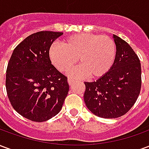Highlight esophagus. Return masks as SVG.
<instances>
[{"mask_svg": "<svg viewBox=\"0 0 149 149\" xmlns=\"http://www.w3.org/2000/svg\"><path fill=\"white\" fill-rule=\"evenodd\" d=\"M68 84H69L70 86H72V84H73V83L75 82V81H74V80H72V79H70V78H68Z\"/></svg>", "mask_w": 149, "mask_h": 149, "instance_id": "1", "label": "esophagus"}]
</instances>
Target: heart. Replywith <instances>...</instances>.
<instances>
[{
  "mask_svg": "<svg viewBox=\"0 0 149 149\" xmlns=\"http://www.w3.org/2000/svg\"><path fill=\"white\" fill-rule=\"evenodd\" d=\"M62 47L52 45L49 56L52 65L61 72L69 71L78 61L81 65L71 72L76 78L89 74L99 78L112 67L116 56V45L108 36L80 33L68 37L62 41Z\"/></svg>",
  "mask_w": 149,
  "mask_h": 149,
  "instance_id": "b5f03b06",
  "label": "heart"
}]
</instances>
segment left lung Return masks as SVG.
Listing matches in <instances>:
<instances>
[{
  "label": "left lung",
  "mask_w": 149,
  "mask_h": 149,
  "mask_svg": "<svg viewBox=\"0 0 149 149\" xmlns=\"http://www.w3.org/2000/svg\"><path fill=\"white\" fill-rule=\"evenodd\" d=\"M116 56L110 70L97 81L84 82V100L101 118H117L131 109L141 88L140 59L125 40L113 35Z\"/></svg>",
  "instance_id": "obj_1"
}]
</instances>
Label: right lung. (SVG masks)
Returning <instances> with one entry per match:
<instances>
[{
  "label": "right lung",
  "mask_w": 149,
  "mask_h": 149,
  "mask_svg": "<svg viewBox=\"0 0 149 149\" xmlns=\"http://www.w3.org/2000/svg\"><path fill=\"white\" fill-rule=\"evenodd\" d=\"M62 34H31L15 48L8 63V100L20 115L32 121H45L56 115L68 95V78L52 65L49 56L51 45Z\"/></svg>",
  "instance_id": "add662e5"
}]
</instances>
